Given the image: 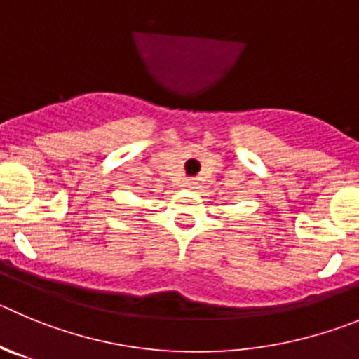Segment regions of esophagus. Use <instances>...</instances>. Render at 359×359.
Segmentation results:
<instances>
[{
    "instance_id": "obj_1",
    "label": "esophagus",
    "mask_w": 359,
    "mask_h": 359,
    "mask_svg": "<svg viewBox=\"0 0 359 359\" xmlns=\"http://www.w3.org/2000/svg\"><path fill=\"white\" fill-rule=\"evenodd\" d=\"M190 183H192V182H189V183H187V185H190Z\"/></svg>"
}]
</instances>
